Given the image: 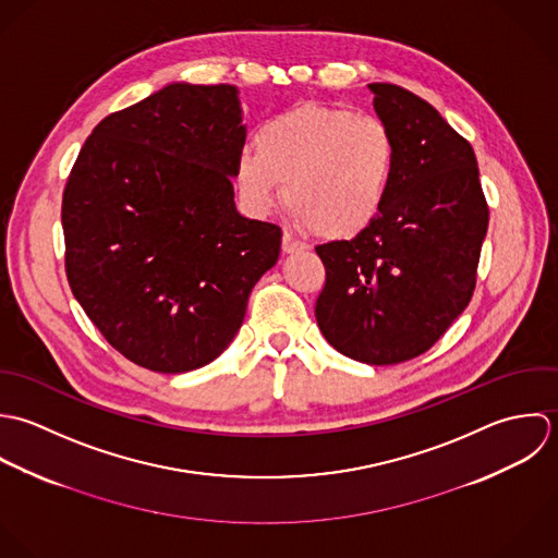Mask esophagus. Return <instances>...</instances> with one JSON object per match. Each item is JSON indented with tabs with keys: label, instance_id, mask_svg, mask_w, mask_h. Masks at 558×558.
Masks as SVG:
<instances>
[{
	"label": "esophagus",
	"instance_id": "esophagus-1",
	"mask_svg": "<svg viewBox=\"0 0 558 558\" xmlns=\"http://www.w3.org/2000/svg\"><path fill=\"white\" fill-rule=\"evenodd\" d=\"M308 245L302 241V239H298L295 234H291V232H284L282 234V252L284 254H295V252H304Z\"/></svg>",
	"mask_w": 558,
	"mask_h": 558
}]
</instances>
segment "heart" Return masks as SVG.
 I'll return each mask as SVG.
<instances>
[{
  "mask_svg": "<svg viewBox=\"0 0 558 558\" xmlns=\"http://www.w3.org/2000/svg\"><path fill=\"white\" fill-rule=\"evenodd\" d=\"M254 148L234 166L245 207L267 216L287 183L295 220L328 239L355 236L377 220L397 168V142L384 120L319 104L265 120Z\"/></svg>",
  "mask_w": 558,
  "mask_h": 558,
  "instance_id": "1",
  "label": "heart"
}]
</instances>
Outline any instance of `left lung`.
<instances>
[{
	"label": "left lung",
	"instance_id": "8db88e82",
	"mask_svg": "<svg viewBox=\"0 0 558 558\" xmlns=\"http://www.w3.org/2000/svg\"><path fill=\"white\" fill-rule=\"evenodd\" d=\"M368 88L397 168L375 222L317 245L326 287L315 317L336 351L381 366L425 353L465 311L489 209L470 142L414 93Z\"/></svg>",
	"mask_w": 558,
	"mask_h": 558
}]
</instances>
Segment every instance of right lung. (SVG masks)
<instances>
[{
  "label": "right lung",
  "instance_id": "add662e5",
  "mask_svg": "<svg viewBox=\"0 0 558 558\" xmlns=\"http://www.w3.org/2000/svg\"><path fill=\"white\" fill-rule=\"evenodd\" d=\"M236 86L170 84L104 118L62 198L66 278L126 360L157 373L214 362L280 256L282 230L243 218Z\"/></svg>",
  "mask_w": 558,
  "mask_h": 558
}]
</instances>
